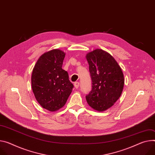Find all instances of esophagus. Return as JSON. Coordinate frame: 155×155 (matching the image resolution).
Instances as JSON below:
<instances>
[{
	"label": "esophagus",
	"instance_id": "1",
	"mask_svg": "<svg viewBox=\"0 0 155 155\" xmlns=\"http://www.w3.org/2000/svg\"><path fill=\"white\" fill-rule=\"evenodd\" d=\"M79 85H80L79 82H75V83H74V86H75V88H78L79 87Z\"/></svg>",
	"mask_w": 155,
	"mask_h": 155
}]
</instances>
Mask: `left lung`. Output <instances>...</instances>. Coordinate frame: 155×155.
<instances>
[{"label":"left lung","instance_id":"left-lung-1","mask_svg":"<svg viewBox=\"0 0 155 155\" xmlns=\"http://www.w3.org/2000/svg\"><path fill=\"white\" fill-rule=\"evenodd\" d=\"M92 81L91 91L86 96L88 105L97 111H104L120 97L124 78L118 63L108 52L95 49L86 55Z\"/></svg>","mask_w":155,"mask_h":155}]
</instances>
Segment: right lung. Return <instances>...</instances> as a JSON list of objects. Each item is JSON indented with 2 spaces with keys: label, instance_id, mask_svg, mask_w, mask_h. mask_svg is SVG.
I'll return each instance as SVG.
<instances>
[{
  "label": "right lung",
  "instance_id": "right-lung-1",
  "mask_svg": "<svg viewBox=\"0 0 155 155\" xmlns=\"http://www.w3.org/2000/svg\"><path fill=\"white\" fill-rule=\"evenodd\" d=\"M65 54L52 49L41 55L31 75L33 92L43 108L56 111L66 103L74 88L67 71L62 68Z\"/></svg>",
  "mask_w": 155,
  "mask_h": 155
}]
</instances>
